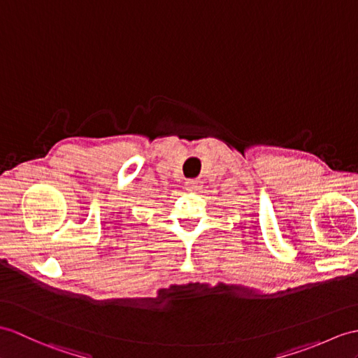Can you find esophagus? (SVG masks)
I'll return each mask as SVG.
<instances>
[{
    "instance_id": "esophagus-1",
    "label": "esophagus",
    "mask_w": 358,
    "mask_h": 358,
    "mask_svg": "<svg viewBox=\"0 0 358 358\" xmlns=\"http://www.w3.org/2000/svg\"><path fill=\"white\" fill-rule=\"evenodd\" d=\"M186 187H187L189 190H198L199 187H201V180H198V178L186 180Z\"/></svg>"
}]
</instances>
